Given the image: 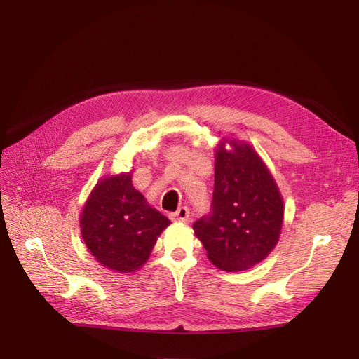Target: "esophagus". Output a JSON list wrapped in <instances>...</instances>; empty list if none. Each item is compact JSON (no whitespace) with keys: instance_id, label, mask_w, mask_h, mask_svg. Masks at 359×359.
<instances>
[{"instance_id":"34e87169","label":"esophagus","mask_w":359,"mask_h":359,"mask_svg":"<svg viewBox=\"0 0 359 359\" xmlns=\"http://www.w3.org/2000/svg\"><path fill=\"white\" fill-rule=\"evenodd\" d=\"M189 215H190V210L187 208V206H181L178 211L172 212L169 215V219L172 222H187L189 220Z\"/></svg>"}]
</instances>
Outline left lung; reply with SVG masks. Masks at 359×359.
Masks as SVG:
<instances>
[{
	"label": "left lung",
	"instance_id": "obj_1",
	"mask_svg": "<svg viewBox=\"0 0 359 359\" xmlns=\"http://www.w3.org/2000/svg\"><path fill=\"white\" fill-rule=\"evenodd\" d=\"M214 153L211 214L194 222L193 231L217 268L238 273L273 252L283 226L285 203L273 173L252 145L222 139Z\"/></svg>",
	"mask_w": 359,
	"mask_h": 359
}]
</instances>
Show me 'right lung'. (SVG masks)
<instances>
[{
	"instance_id": "1",
	"label": "right lung",
	"mask_w": 359,
	"mask_h": 359,
	"mask_svg": "<svg viewBox=\"0 0 359 359\" xmlns=\"http://www.w3.org/2000/svg\"><path fill=\"white\" fill-rule=\"evenodd\" d=\"M82 240L102 266L127 274L142 268L170 224L132 184V170L97 181L79 215Z\"/></svg>"
}]
</instances>
